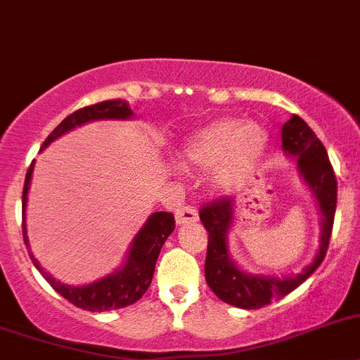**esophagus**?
I'll return each instance as SVG.
<instances>
[{"label": "esophagus", "instance_id": "34e87169", "mask_svg": "<svg viewBox=\"0 0 360 360\" xmlns=\"http://www.w3.org/2000/svg\"><path fill=\"white\" fill-rule=\"evenodd\" d=\"M198 221V210L193 205H184L182 208L176 210V222L178 224H193Z\"/></svg>", "mask_w": 360, "mask_h": 360}]
</instances>
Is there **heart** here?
Returning <instances> with one entry per match:
<instances>
[{
    "label": "heart",
    "instance_id": "1",
    "mask_svg": "<svg viewBox=\"0 0 360 360\" xmlns=\"http://www.w3.org/2000/svg\"><path fill=\"white\" fill-rule=\"evenodd\" d=\"M265 146L266 132L262 125L229 116L194 136L184 157L194 169H217L215 186L219 189H233L251 173Z\"/></svg>",
    "mask_w": 360,
    "mask_h": 360
}]
</instances>
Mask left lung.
<instances>
[{
  "label": "left lung",
  "mask_w": 360,
  "mask_h": 360,
  "mask_svg": "<svg viewBox=\"0 0 360 360\" xmlns=\"http://www.w3.org/2000/svg\"><path fill=\"white\" fill-rule=\"evenodd\" d=\"M281 138H283V150L288 155L297 157L300 174L320 205L321 215H323L321 245L314 262L299 276L285 277V279L249 276L233 265V262L229 259L228 245H226V235L233 221V200L222 196L205 203L200 208V219L208 231L205 277L212 292L222 302L242 307V309H259L293 292L320 266L327 255L328 242H330L338 203V180L334 167L328 160L327 150L323 143L316 138L313 129L297 115H293L283 125Z\"/></svg>",
  "instance_id": "left-lung-1"
}]
</instances>
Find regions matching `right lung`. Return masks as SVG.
<instances>
[{
	"label": "right lung",
	"mask_w": 360,
	"mask_h": 360,
	"mask_svg": "<svg viewBox=\"0 0 360 360\" xmlns=\"http://www.w3.org/2000/svg\"><path fill=\"white\" fill-rule=\"evenodd\" d=\"M132 115L131 108L127 105L125 101H104L98 104L86 105L72 115H68L60 125L47 136L42 148H46L51 141L60 138L65 132L72 131L74 127L83 125V123L91 122V120H104V118H129ZM35 162V160H33ZM33 162L30 164L26 180H24L22 189V237L24 244L28 245V237H26V201H28V189L32 182ZM174 229V215L169 212H155L150 215L146 224L143 226L141 231L136 235L132 248L127 256V262L118 272L104 277V279L91 283L86 286H67L61 285L60 281L53 279L42 266L39 265L33 255H30L32 262L42 274L44 279L53 286L54 292L60 293L63 299L74 306L86 311H111L122 309V307L131 306L136 300L141 299L152 283L153 270H155L157 258L162 249L166 238L173 233Z\"/></svg>",
	"instance_id": "1"
}]
</instances>
